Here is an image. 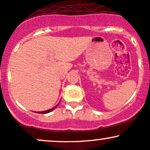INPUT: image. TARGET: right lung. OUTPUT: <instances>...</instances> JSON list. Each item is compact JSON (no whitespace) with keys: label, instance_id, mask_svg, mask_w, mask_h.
<instances>
[{"label":"right lung","instance_id":"right-lung-1","mask_svg":"<svg viewBox=\"0 0 150 150\" xmlns=\"http://www.w3.org/2000/svg\"><path fill=\"white\" fill-rule=\"evenodd\" d=\"M59 104H57V105L55 106V107H54V108H52V109H50V110H45V111H42V112H38V113H40V114H47V113H49V112H52V111H53L55 109V108H57V106L59 105Z\"/></svg>","mask_w":150,"mask_h":150}]
</instances>
